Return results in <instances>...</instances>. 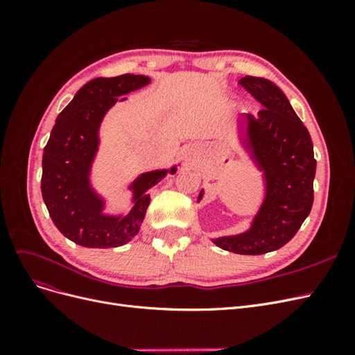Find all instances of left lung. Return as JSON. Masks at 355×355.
Wrapping results in <instances>:
<instances>
[{
    "label": "left lung",
    "mask_w": 355,
    "mask_h": 355,
    "mask_svg": "<svg viewBox=\"0 0 355 355\" xmlns=\"http://www.w3.org/2000/svg\"><path fill=\"white\" fill-rule=\"evenodd\" d=\"M240 84L262 105L257 115H241L239 120L241 145L263 173L265 198L249 230L213 243L237 254H263L292 240L309 214L317 161L308 128L286 94L261 77L245 75Z\"/></svg>",
    "instance_id": "obj_1"
}]
</instances>
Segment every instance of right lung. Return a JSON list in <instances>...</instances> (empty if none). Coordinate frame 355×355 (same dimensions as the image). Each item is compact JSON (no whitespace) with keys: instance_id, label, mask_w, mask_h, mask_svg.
<instances>
[{"instance_id":"add662e5","label":"right lung","mask_w":355,"mask_h":355,"mask_svg":"<svg viewBox=\"0 0 355 355\" xmlns=\"http://www.w3.org/2000/svg\"><path fill=\"white\" fill-rule=\"evenodd\" d=\"M145 75L124 73L112 78H94L84 84L71 103L56 118L42 154L41 192L50 218L67 239L92 249H108L130 241L141 230L155 187L170 170L142 173L128 187L133 207L125 216L103 213L105 201L90 184V170L99 148V127L105 114L121 96L149 84Z\"/></svg>"}]
</instances>
